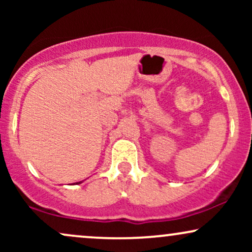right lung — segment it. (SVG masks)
Wrapping results in <instances>:
<instances>
[{"mask_svg": "<svg viewBox=\"0 0 252 252\" xmlns=\"http://www.w3.org/2000/svg\"><path fill=\"white\" fill-rule=\"evenodd\" d=\"M82 182H83V181H79V182H77V184H82Z\"/></svg>", "mask_w": 252, "mask_h": 252, "instance_id": "obj_1", "label": "right lung"}]
</instances>
